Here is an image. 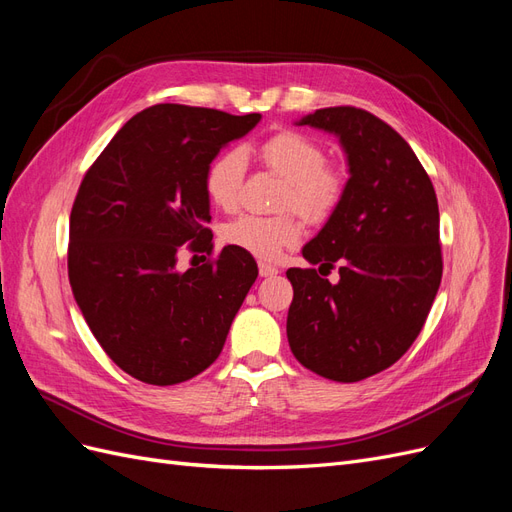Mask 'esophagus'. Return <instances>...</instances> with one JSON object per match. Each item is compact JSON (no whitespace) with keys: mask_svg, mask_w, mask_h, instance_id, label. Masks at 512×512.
Listing matches in <instances>:
<instances>
[{"mask_svg":"<svg viewBox=\"0 0 512 512\" xmlns=\"http://www.w3.org/2000/svg\"><path fill=\"white\" fill-rule=\"evenodd\" d=\"M258 271H260L262 277H273V275H277V271H280V269H277L275 265H271V262L260 260L258 262Z\"/></svg>","mask_w":512,"mask_h":512,"instance_id":"34e87169","label":"esophagus"}]
</instances>
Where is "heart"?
<instances>
[{"instance_id": "heart-1", "label": "heart", "mask_w": 512, "mask_h": 512, "mask_svg": "<svg viewBox=\"0 0 512 512\" xmlns=\"http://www.w3.org/2000/svg\"><path fill=\"white\" fill-rule=\"evenodd\" d=\"M258 156L273 175L284 179L280 198L282 209L299 211L312 222H324L342 203L346 194V173L327 151L299 130H280L258 145ZM245 156L239 149H226L215 156L205 170V194L215 207L235 209L239 203ZM294 211L280 215H241L226 224L222 237L252 256L275 260L286 247L299 243L303 224Z\"/></svg>"}]
</instances>
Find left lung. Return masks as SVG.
Returning a JSON list of instances; mask_svg holds the SVG:
<instances>
[{
	"label": "left lung",
	"instance_id": "1",
	"mask_svg": "<svg viewBox=\"0 0 512 512\" xmlns=\"http://www.w3.org/2000/svg\"><path fill=\"white\" fill-rule=\"evenodd\" d=\"M339 136L350 166L342 203L303 247L320 269L292 267L286 333L314 374L359 382L391 367L421 333L442 280L440 211L433 183L389 123L356 106L301 119ZM340 269V282L326 275Z\"/></svg>",
	"mask_w": 512,
	"mask_h": 512
}]
</instances>
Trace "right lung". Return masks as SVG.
<instances>
[{
  "instance_id": "1",
  "label": "right lung",
  "mask_w": 512,
  "mask_h": 512,
  "mask_svg": "<svg viewBox=\"0 0 512 512\" xmlns=\"http://www.w3.org/2000/svg\"><path fill=\"white\" fill-rule=\"evenodd\" d=\"M258 113L156 104L136 113L89 166L70 213L68 277L91 333L132 378L170 386L218 359L258 277L235 245L213 254L205 170ZM185 246L205 266L181 274Z\"/></svg>"
}]
</instances>
